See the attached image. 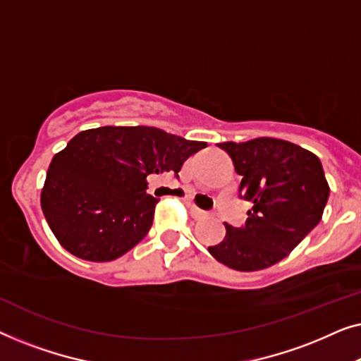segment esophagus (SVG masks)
Segmentation results:
<instances>
[{"instance_id":"34e87169","label":"esophagus","mask_w":361,"mask_h":361,"mask_svg":"<svg viewBox=\"0 0 361 361\" xmlns=\"http://www.w3.org/2000/svg\"><path fill=\"white\" fill-rule=\"evenodd\" d=\"M187 209H189L190 215H192V219H195V220L205 219V216H207V212L200 210V209H197V207H195V205H192V204H187Z\"/></svg>"}]
</instances>
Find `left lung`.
<instances>
[{
  "mask_svg": "<svg viewBox=\"0 0 361 361\" xmlns=\"http://www.w3.org/2000/svg\"><path fill=\"white\" fill-rule=\"evenodd\" d=\"M228 152L240 192L253 204L240 228L225 224V238L209 253L236 271H259L286 258L322 219L329 184L319 157L294 142L255 137L219 145Z\"/></svg>",
  "mask_w": 361,
  "mask_h": 361,
  "instance_id": "obj_1",
  "label": "left lung"
}]
</instances>
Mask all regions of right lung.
<instances>
[{
    "mask_svg": "<svg viewBox=\"0 0 361 361\" xmlns=\"http://www.w3.org/2000/svg\"><path fill=\"white\" fill-rule=\"evenodd\" d=\"M204 141L152 126L80 131L52 157L41 192L42 214L59 243L85 261H113L145 238L159 200L147 176L179 174Z\"/></svg>",
    "mask_w": 361,
    "mask_h": 361,
    "instance_id": "1",
    "label": "right lung"
}]
</instances>
